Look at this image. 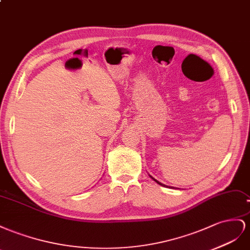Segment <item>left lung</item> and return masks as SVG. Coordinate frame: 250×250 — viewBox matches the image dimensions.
Instances as JSON below:
<instances>
[{
	"mask_svg": "<svg viewBox=\"0 0 250 250\" xmlns=\"http://www.w3.org/2000/svg\"><path fill=\"white\" fill-rule=\"evenodd\" d=\"M149 177H151V178H152V179H153V180H154V181H156V182H157V183H158V184H160V185H162V187H167V185H165V184H162V183H161V182H159V181H157V180H156V179H155V178H153V177H152V176H151V175H149Z\"/></svg>",
	"mask_w": 250,
	"mask_h": 250,
	"instance_id": "obj_1",
	"label": "left lung"
}]
</instances>
